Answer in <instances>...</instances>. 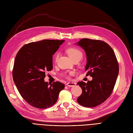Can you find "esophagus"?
<instances>
[{
  "mask_svg": "<svg viewBox=\"0 0 133 133\" xmlns=\"http://www.w3.org/2000/svg\"><path fill=\"white\" fill-rule=\"evenodd\" d=\"M66 85L68 87H75V86H76V84L74 82H69V83H67L66 84Z\"/></svg>",
  "mask_w": 133,
  "mask_h": 133,
  "instance_id": "obj_1",
  "label": "esophagus"
}]
</instances>
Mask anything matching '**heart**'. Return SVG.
<instances>
[{
	"label": "heart",
	"mask_w": 133,
	"mask_h": 133,
	"mask_svg": "<svg viewBox=\"0 0 133 133\" xmlns=\"http://www.w3.org/2000/svg\"><path fill=\"white\" fill-rule=\"evenodd\" d=\"M67 52L73 60H75V59H77V58L81 59L82 57V56H83V53L82 51H81L79 49L76 48H71L68 49L67 50ZM59 55L58 52L56 53V54L55 55L54 59V61L55 62H57L59 58ZM74 74V72H71V75H73Z\"/></svg>",
	"instance_id": "heart-1"
}]
</instances>
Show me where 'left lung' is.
<instances>
[{
  "label": "left lung",
  "instance_id": "left-lung-1",
  "mask_svg": "<svg viewBox=\"0 0 133 133\" xmlns=\"http://www.w3.org/2000/svg\"><path fill=\"white\" fill-rule=\"evenodd\" d=\"M77 44L86 53V76L93 79L87 83L81 81L77 83L82 89L77 101L83 107H95L112 94L119 73L118 62L113 50L104 41L85 38Z\"/></svg>",
  "mask_w": 133,
  "mask_h": 133
}]
</instances>
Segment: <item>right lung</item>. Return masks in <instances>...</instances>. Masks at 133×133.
Returning a JSON list of instances; mask_svg holds the SVG:
<instances>
[{"label": "right lung", "instance_id": "obj_1", "mask_svg": "<svg viewBox=\"0 0 133 133\" xmlns=\"http://www.w3.org/2000/svg\"><path fill=\"white\" fill-rule=\"evenodd\" d=\"M65 40H44L24 45L15 58L12 78L19 92L31 106L46 109L56 103L65 84L56 81L49 85L45 72L52 70V55Z\"/></svg>", "mask_w": 133, "mask_h": 133}]
</instances>
